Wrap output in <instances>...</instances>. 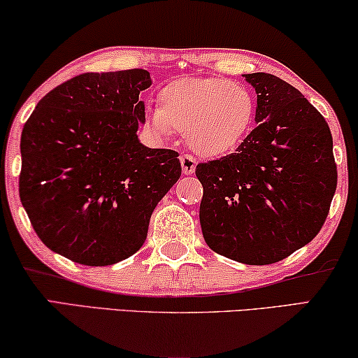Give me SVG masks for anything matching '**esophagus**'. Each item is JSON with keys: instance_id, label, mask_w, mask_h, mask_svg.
<instances>
[{"instance_id": "1", "label": "esophagus", "mask_w": 358, "mask_h": 358, "mask_svg": "<svg viewBox=\"0 0 358 358\" xmlns=\"http://www.w3.org/2000/svg\"><path fill=\"white\" fill-rule=\"evenodd\" d=\"M180 166H182V173L185 176H190V174H194L195 166H197V161H195L192 155L184 153V155H180Z\"/></svg>"}]
</instances>
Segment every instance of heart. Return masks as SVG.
<instances>
[{"label":"heart","instance_id":"b5f03b06","mask_svg":"<svg viewBox=\"0 0 358 358\" xmlns=\"http://www.w3.org/2000/svg\"><path fill=\"white\" fill-rule=\"evenodd\" d=\"M150 122L161 135L184 131L203 155L231 151L252 124L256 102L249 90L227 78H182L166 85Z\"/></svg>","mask_w":358,"mask_h":358}]
</instances>
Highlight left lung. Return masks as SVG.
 I'll return each mask as SVG.
<instances>
[{"label": "left lung", "mask_w": 358, "mask_h": 358, "mask_svg": "<svg viewBox=\"0 0 358 358\" xmlns=\"http://www.w3.org/2000/svg\"><path fill=\"white\" fill-rule=\"evenodd\" d=\"M257 94L256 129L231 155L199 163L200 224L220 256L282 261L320 233L337 187L329 125L296 87L244 75Z\"/></svg>", "instance_id": "1"}]
</instances>
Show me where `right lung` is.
<instances>
[{"mask_svg": "<svg viewBox=\"0 0 358 358\" xmlns=\"http://www.w3.org/2000/svg\"><path fill=\"white\" fill-rule=\"evenodd\" d=\"M146 70L83 73L38 102L21 136L19 197L41 241L83 266L143 246L156 205L180 178L179 153L138 141Z\"/></svg>", "mask_w": 358, "mask_h": 358, "instance_id": "1", "label": "right lung"}]
</instances>
